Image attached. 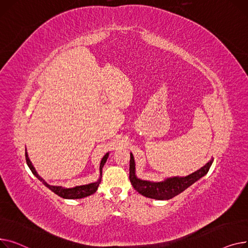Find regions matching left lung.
Masks as SVG:
<instances>
[{
  "mask_svg": "<svg viewBox=\"0 0 248 248\" xmlns=\"http://www.w3.org/2000/svg\"><path fill=\"white\" fill-rule=\"evenodd\" d=\"M212 162L213 158H211L210 161H208L204 166L184 177L174 176L166 178L164 181L152 182L139 179L136 176L134 157L132 153H130L129 179L135 190L142 194L143 196L157 200H168L183 192L185 189H187L189 186H191L197 180L204 176L205 174H207Z\"/></svg>",
  "mask_w": 248,
  "mask_h": 248,
  "instance_id": "left-lung-1",
  "label": "left lung"
}]
</instances>
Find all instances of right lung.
I'll return each instance as SVG.
<instances>
[{
	"instance_id": "1",
	"label": "right lung",
	"mask_w": 248,
	"mask_h": 248,
	"mask_svg": "<svg viewBox=\"0 0 248 248\" xmlns=\"http://www.w3.org/2000/svg\"><path fill=\"white\" fill-rule=\"evenodd\" d=\"M25 156H26V162L29 166V168L31 169L32 173L34 175L44 184L46 187H48L51 191H53L55 194H57L58 196H60L62 198H66V199H79V198H84L89 196L93 193H95L98 189V186L101 182V176H102V168L105 165L108 156H109V152L106 153L104 155V157L102 158L101 163H100V177L98 179L97 182L94 183H90V184H86V185H80V186H75L73 188H64L62 186H54V185H50L48 184L45 180H44L41 176H39V174L37 173L36 169L34 168L32 162L30 161V159L28 157V153H27V149L25 150Z\"/></svg>"
}]
</instances>
